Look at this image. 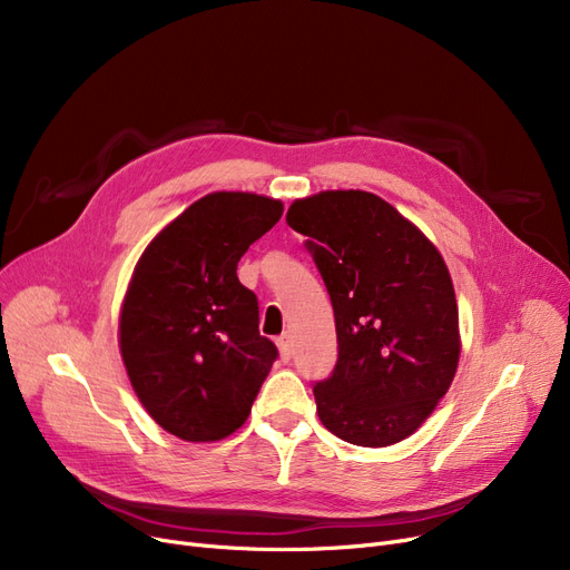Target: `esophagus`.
<instances>
[{"mask_svg": "<svg viewBox=\"0 0 570 570\" xmlns=\"http://www.w3.org/2000/svg\"><path fill=\"white\" fill-rule=\"evenodd\" d=\"M277 346H279V355H282V361L284 363H288L291 361V355H293V344H291V335H282L279 340H277Z\"/></svg>", "mask_w": 570, "mask_h": 570, "instance_id": "1", "label": "esophagus"}]
</instances>
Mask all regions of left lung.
Masks as SVG:
<instances>
[{
	"label": "left lung",
	"instance_id": "left-lung-1",
	"mask_svg": "<svg viewBox=\"0 0 570 570\" xmlns=\"http://www.w3.org/2000/svg\"><path fill=\"white\" fill-rule=\"evenodd\" d=\"M286 222L307 235L337 331L333 374L314 383L321 423L365 448L421 428L460 361V318L448 267L430 239L383 198L321 191Z\"/></svg>",
	"mask_w": 570,
	"mask_h": 570
}]
</instances>
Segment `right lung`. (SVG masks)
I'll list each match as a JSON object with an SVG mask.
<instances>
[{"label": "right lung", "instance_id": "1", "mask_svg": "<svg viewBox=\"0 0 570 570\" xmlns=\"http://www.w3.org/2000/svg\"><path fill=\"white\" fill-rule=\"evenodd\" d=\"M284 205L207 194L142 252L119 314V351L147 413L185 441H219L247 421L277 346L258 333L237 261Z\"/></svg>", "mask_w": 570, "mask_h": 570}]
</instances>
